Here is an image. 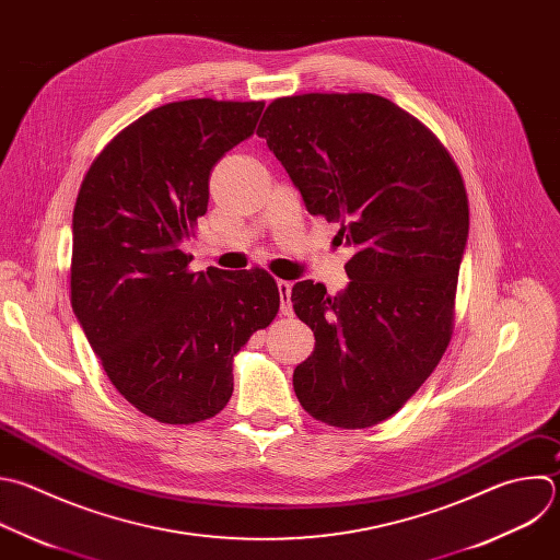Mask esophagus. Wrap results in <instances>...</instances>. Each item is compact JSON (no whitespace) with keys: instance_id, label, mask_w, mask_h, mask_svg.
I'll return each mask as SVG.
<instances>
[{"instance_id":"obj_1","label":"esophagus","mask_w":560,"mask_h":560,"mask_svg":"<svg viewBox=\"0 0 560 560\" xmlns=\"http://www.w3.org/2000/svg\"><path fill=\"white\" fill-rule=\"evenodd\" d=\"M277 290H279V299H281V314L283 316H292V283L290 281H277Z\"/></svg>"}]
</instances>
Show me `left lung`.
<instances>
[{
	"label": "left lung",
	"instance_id": "obj_1",
	"mask_svg": "<svg viewBox=\"0 0 560 560\" xmlns=\"http://www.w3.org/2000/svg\"><path fill=\"white\" fill-rule=\"evenodd\" d=\"M310 215L338 222L349 283L292 288L314 351L292 376L303 409L340 429L392 418L438 366L468 242L462 175L440 140L376 94H303L257 129Z\"/></svg>",
	"mask_w": 560,
	"mask_h": 560
}]
</instances>
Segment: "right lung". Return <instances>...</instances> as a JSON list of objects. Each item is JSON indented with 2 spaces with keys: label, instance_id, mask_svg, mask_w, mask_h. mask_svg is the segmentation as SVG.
I'll return each mask as SVG.
<instances>
[{
  "label": "right lung",
  "instance_id": "obj_1",
  "mask_svg": "<svg viewBox=\"0 0 560 560\" xmlns=\"http://www.w3.org/2000/svg\"><path fill=\"white\" fill-rule=\"evenodd\" d=\"M261 101L155 107L92 162L72 215V310L105 374L162 424L218 416L233 355L279 312L261 270L189 272L218 160L255 133Z\"/></svg>",
  "mask_w": 560,
  "mask_h": 560
}]
</instances>
